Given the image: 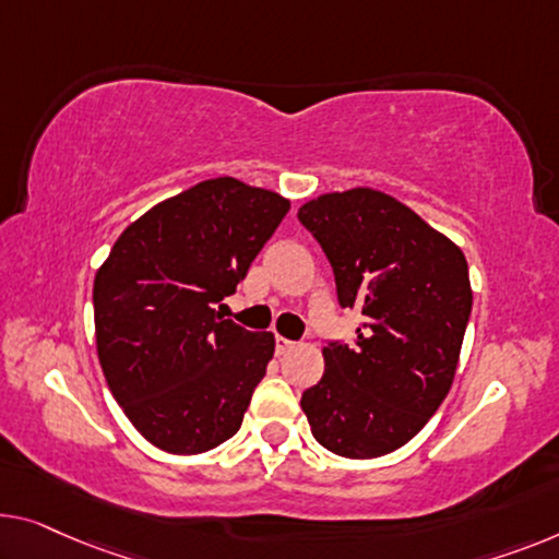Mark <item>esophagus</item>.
I'll use <instances>...</instances> for the list:
<instances>
[{"label": "esophagus", "instance_id": "esophagus-1", "mask_svg": "<svg viewBox=\"0 0 559 559\" xmlns=\"http://www.w3.org/2000/svg\"><path fill=\"white\" fill-rule=\"evenodd\" d=\"M294 346H296V341H288V338H283V336H276V354L278 356L288 354Z\"/></svg>", "mask_w": 559, "mask_h": 559}]
</instances>
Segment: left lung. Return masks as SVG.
Returning <instances> with one entry per match:
<instances>
[{
	"mask_svg": "<svg viewBox=\"0 0 559 559\" xmlns=\"http://www.w3.org/2000/svg\"><path fill=\"white\" fill-rule=\"evenodd\" d=\"M326 253L341 308H361L354 344L329 341L301 409L321 447L373 460L404 447L454 381L472 313L469 265L412 207L371 188L298 207Z\"/></svg>",
	"mask_w": 559,
	"mask_h": 559,
	"instance_id": "8db88e82",
	"label": "left lung"
}]
</instances>
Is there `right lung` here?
<instances>
[{
	"instance_id": "add662e5",
	"label": "right lung",
	"mask_w": 559,
	"mask_h": 559,
	"mask_svg": "<svg viewBox=\"0 0 559 559\" xmlns=\"http://www.w3.org/2000/svg\"><path fill=\"white\" fill-rule=\"evenodd\" d=\"M290 203L236 178L203 180L130 223L95 276L97 356L150 444L200 454L243 424L273 333L223 319Z\"/></svg>"
}]
</instances>
